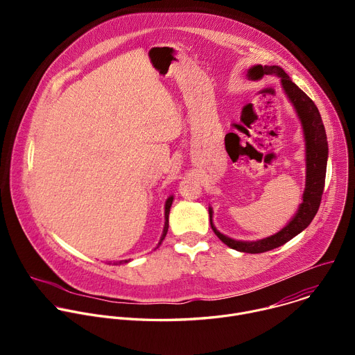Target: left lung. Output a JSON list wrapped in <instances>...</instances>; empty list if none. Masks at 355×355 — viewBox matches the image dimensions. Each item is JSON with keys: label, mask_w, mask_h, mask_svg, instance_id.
Returning a JSON list of instances; mask_svg holds the SVG:
<instances>
[{"label": "left lung", "mask_w": 355, "mask_h": 355, "mask_svg": "<svg viewBox=\"0 0 355 355\" xmlns=\"http://www.w3.org/2000/svg\"><path fill=\"white\" fill-rule=\"evenodd\" d=\"M264 76H277L279 78L282 89L300 121L303 137H305L306 184L305 191H303L302 195V204L299 205L293 218L286 223V226H284L278 233L256 241L234 240L222 234L212 222L214 211L209 207L211 226L215 234L230 248L241 252H251V254H257V252H264L277 248L289 241L291 239H293L295 236H297L300 232H303L311 225L320 207L329 157V146L324 125L320 112L313 101L295 83H292L289 76L279 66L256 64L250 67L247 71L248 80H261Z\"/></svg>", "instance_id": "8db88e82"}]
</instances>
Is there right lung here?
I'll list each match as a JSON object with an SVG mask.
<instances>
[{
	"mask_svg": "<svg viewBox=\"0 0 355 355\" xmlns=\"http://www.w3.org/2000/svg\"><path fill=\"white\" fill-rule=\"evenodd\" d=\"M173 199H174V196L171 195V196H168L167 200H166V205H164V219H166V222H164V229H163V234H162L160 241H159V244H157L156 248L160 247V244L163 243V240H164V237H166V234H167V232H168V215H170V208H171V205H173ZM156 248H155V250H156ZM129 261H130V260H122V261H116V263H114V264H123V263H129Z\"/></svg>",
	"mask_w": 355,
	"mask_h": 355,
	"instance_id": "add662e5",
	"label": "right lung"
}]
</instances>
